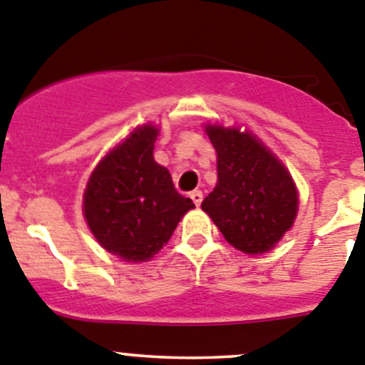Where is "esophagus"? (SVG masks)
Returning <instances> with one entry per match:
<instances>
[{"mask_svg":"<svg viewBox=\"0 0 365 365\" xmlns=\"http://www.w3.org/2000/svg\"><path fill=\"white\" fill-rule=\"evenodd\" d=\"M190 200L194 201L196 207H200L201 201H203V192H201V190H192V192H190Z\"/></svg>","mask_w":365,"mask_h":365,"instance_id":"obj_1","label":"esophagus"}]
</instances>
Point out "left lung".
Segmentation results:
<instances>
[{"instance_id":"left-lung-1","label":"left lung","mask_w":365,"mask_h":365,"mask_svg":"<svg viewBox=\"0 0 365 365\" xmlns=\"http://www.w3.org/2000/svg\"><path fill=\"white\" fill-rule=\"evenodd\" d=\"M217 151V185L201 203L237 250L265 253L292 226L298 192L287 169L250 133L208 126Z\"/></svg>"}]
</instances>
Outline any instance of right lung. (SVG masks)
I'll return each instance as SVG.
<instances>
[{"instance_id":"1","label":"right lung","mask_w":365,"mask_h":365,"mask_svg":"<svg viewBox=\"0 0 365 365\" xmlns=\"http://www.w3.org/2000/svg\"><path fill=\"white\" fill-rule=\"evenodd\" d=\"M157 135L151 125L137 128L98 164L85 189L88 228L123 260H150L194 208L175 189L168 169L155 162Z\"/></svg>"}]
</instances>
